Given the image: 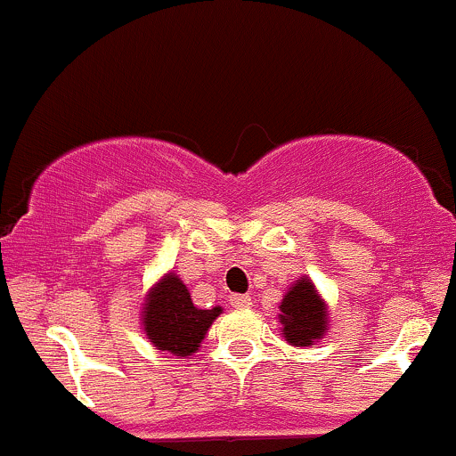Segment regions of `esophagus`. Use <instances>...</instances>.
I'll use <instances>...</instances> for the list:
<instances>
[{
	"mask_svg": "<svg viewBox=\"0 0 456 456\" xmlns=\"http://www.w3.org/2000/svg\"><path fill=\"white\" fill-rule=\"evenodd\" d=\"M230 305H232V308H249V305H252V297H249V295H232V297H230Z\"/></svg>",
	"mask_w": 456,
	"mask_h": 456,
	"instance_id": "obj_1",
	"label": "esophagus"
}]
</instances>
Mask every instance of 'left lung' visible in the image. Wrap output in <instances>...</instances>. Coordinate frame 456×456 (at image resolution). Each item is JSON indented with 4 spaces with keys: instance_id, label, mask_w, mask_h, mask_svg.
<instances>
[{
    "instance_id": "1",
    "label": "left lung",
    "mask_w": 456,
    "mask_h": 456,
    "mask_svg": "<svg viewBox=\"0 0 456 456\" xmlns=\"http://www.w3.org/2000/svg\"><path fill=\"white\" fill-rule=\"evenodd\" d=\"M278 308L282 338L289 345L312 346L330 330L327 304L308 275H301L290 284Z\"/></svg>"
}]
</instances>
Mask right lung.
<instances>
[{
	"mask_svg": "<svg viewBox=\"0 0 456 456\" xmlns=\"http://www.w3.org/2000/svg\"><path fill=\"white\" fill-rule=\"evenodd\" d=\"M222 314V305L200 310L191 301L189 289L174 271L161 275L142 304V330L148 342L172 355L191 357L200 349L213 321Z\"/></svg>",
	"mask_w": 456,
	"mask_h": 456,
	"instance_id": "right-lung-1",
	"label": "right lung"
}]
</instances>
